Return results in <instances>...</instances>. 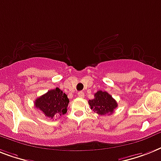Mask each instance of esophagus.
Instances as JSON below:
<instances>
[{"instance_id":"1","label":"esophagus","mask_w":161,"mask_h":161,"mask_svg":"<svg viewBox=\"0 0 161 161\" xmlns=\"http://www.w3.org/2000/svg\"><path fill=\"white\" fill-rule=\"evenodd\" d=\"M78 97H81V98L84 97V92H79L78 93Z\"/></svg>"}]
</instances>
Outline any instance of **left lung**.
Masks as SVG:
<instances>
[{"instance_id":"left-lung-1","label":"left lung","mask_w":161,"mask_h":161,"mask_svg":"<svg viewBox=\"0 0 161 161\" xmlns=\"http://www.w3.org/2000/svg\"><path fill=\"white\" fill-rule=\"evenodd\" d=\"M91 109L99 115L112 114L117 108V103L107 92L98 91L94 94V98L88 101Z\"/></svg>"}]
</instances>
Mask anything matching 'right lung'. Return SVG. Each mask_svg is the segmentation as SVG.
Masks as SVG:
<instances>
[{"label": "right lung", "instance_id": "right-lung-1", "mask_svg": "<svg viewBox=\"0 0 161 161\" xmlns=\"http://www.w3.org/2000/svg\"><path fill=\"white\" fill-rule=\"evenodd\" d=\"M69 100L68 96L58 87L49 90L35 101V107L43 112L46 117L51 119L65 114Z\"/></svg>", "mask_w": 161, "mask_h": 161}]
</instances>
